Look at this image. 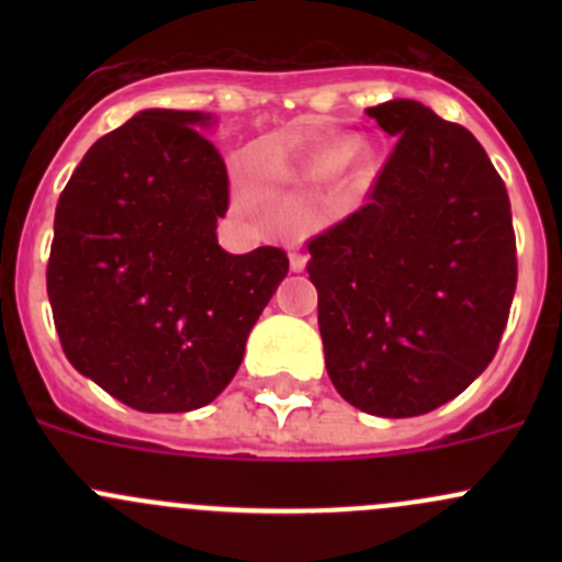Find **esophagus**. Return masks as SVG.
<instances>
[{"label":"esophagus","mask_w":562,"mask_h":562,"mask_svg":"<svg viewBox=\"0 0 562 562\" xmlns=\"http://www.w3.org/2000/svg\"><path fill=\"white\" fill-rule=\"evenodd\" d=\"M307 269V255L304 252H291V271H304Z\"/></svg>","instance_id":"34e87169"}]
</instances>
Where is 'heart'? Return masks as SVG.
<instances>
[{
	"label": "heart",
	"instance_id": "heart-1",
	"mask_svg": "<svg viewBox=\"0 0 562 562\" xmlns=\"http://www.w3.org/2000/svg\"><path fill=\"white\" fill-rule=\"evenodd\" d=\"M302 146V138L280 140L269 144L258 151V176H255V192H258L263 206H285V203L302 201L304 195L331 181L342 171L348 162H364L370 157V149L364 144H353L350 138H337L331 144L321 146L313 155L299 160L296 151ZM231 187L239 206L252 209L247 181V162L236 160L231 171Z\"/></svg>",
	"mask_w": 562,
	"mask_h": 562
}]
</instances>
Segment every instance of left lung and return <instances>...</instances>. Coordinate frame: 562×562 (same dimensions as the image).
<instances>
[{"mask_svg":"<svg viewBox=\"0 0 562 562\" xmlns=\"http://www.w3.org/2000/svg\"><path fill=\"white\" fill-rule=\"evenodd\" d=\"M367 116L396 144L370 201L307 245L317 326L342 400L422 416L495 359L517 291L512 203L462 124L416 100Z\"/></svg>","mask_w":562,"mask_h":562,"instance_id":"8db88e82","label":"left lung"}]
</instances>
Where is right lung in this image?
I'll return each instance as SVG.
<instances>
[{"label": "right lung", "instance_id": "1", "mask_svg": "<svg viewBox=\"0 0 562 562\" xmlns=\"http://www.w3.org/2000/svg\"><path fill=\"white\" fill-rule=\"evenodd\" d=\"M201 111L149 108L103 135L61 190L48 302L81 375L144 413L209 405L288 274L280 247L217 245L228 171Z\"/></svg>", "mask_w": 562, "mask_h": 562}]
</instances>
